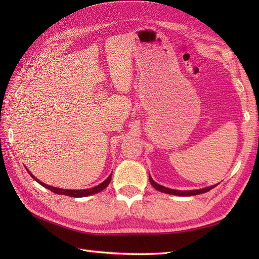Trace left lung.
<instances>
[{
	"instance_id": "1",
	"label": "left lung",
	"mask_w": 259,
	"mask_h": 259,
	"mask_svg": "<svg viewBox=\"0 0 259 259\" xmlns=\"http://www.w3.org/2000/svg\"><path fill=\"white\" fill-rule=\"evenodd\" d=\"M149 180H150V184L152 187H155V188L159 191L164 192V194H169V195H176V196H195V195H200L203 194V192H207L209 190H211L212 188H214L217 185L214 186H210V187H206V188H202V189H197V190H176V189H170L167 188V187L159 185L155 181L152 180V178L150 177L149 175Z\"/></svg>"
}]
</instances>
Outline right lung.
Returning <instances> with one entry per match:
<instances>
[{
    "label": "right lung",
    "instance_id": "obj_1",
    "mask_svg": "<svg viewBox=\"0 0 259 259\" xmlns=\"http://www.w3.org/2000/svg\"><path fill=\"white\" fill-rule=\"evenodd\" d=\"M27 170V169H26ZM27 172L30 174L31 177L34 179L35 181H37L38 184H40L41 186L46 187V188H48L49 190H51L52 192H54V194L57 195H65V196H70V197H75V198H79V197H87V196H90V195H95V194H98V192L102 191L104 188H107V186L110 184V181H111V176L112 174L109 176V177L103 181V183L99 184L98 186L93 187V188H89V189H83V190H71V189H61V188H57V187H52V186H49V185H46L45 183H41L40 180L36 179L34 176H33L29 170H27Z\"/></svg>",
    "mask_w": 259,
    "mask_h": 259
}]
</instances>
